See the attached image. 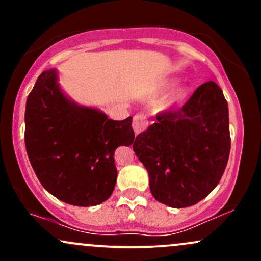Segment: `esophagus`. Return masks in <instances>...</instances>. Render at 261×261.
Masks as SVG:
<instances>
[{
    "label": "esophagus",
    "mask_w": 261,
    "mask_h": 261,
    "mask_svg": "<svg viewBox=\"0 0 261 261\" xmlns=\"http://www.w3.org/2000/svg\"><path fill=\"white\" fill-rule=\"evenodd\" d=\"M147 125H148V121L145 115H142V114H136V115L134 116L133 128L136 135H139L142 133V131H145V128L147 127Z\"/></svg>",
    "instance_id": "34e87169"
}]
</instances>
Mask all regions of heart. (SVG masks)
<instances>
[{
	"instance_id": "heart-1",
	"label": "heart",
	"mask_w": 261,
	"mask_h": 261,
	"mask_svg": "<svg viewBox=\"0 0 261 261\" xmlns=\"http://www.w3.org/2000/svg\"><path fill=\"white\" fill-rule=\"evenodd\" d=\"M170 86H172V83H169V82L163 83V85H161L160 87H158L155 93H157V94H161V93L167 91V89H168ZM187 95H188V88H185V87H181V88H179L178 91H176L174 94H173L172 97L169 98L168 103H167V104L169 106V104H173V103H180V101H182L185 99V98H187Z\"/></svg>"
}]
</instances>
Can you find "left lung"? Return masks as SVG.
I'll return each mask as SVG.
<instances>
[{"instance_id": "obj_1", "label": "left lung", "mask_w": 261, "mask_h": 261, "mask_svg": "<svg viewBox=\"0 0 261 261\" xmlns=\"http://www.w3.org/2000/svg\"><path fill=\"white\" fill-rule=\"evenodd\" d=\"M133 148L147 169L157 201L174 208L195 205L217 187L230 151L228 104L214 81L179 109L162 112Z\"/></svg>"}]
</instances>
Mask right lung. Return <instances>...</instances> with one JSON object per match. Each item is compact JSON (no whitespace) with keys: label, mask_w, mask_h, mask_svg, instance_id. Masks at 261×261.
Returning a JSON list of instances; mask_svg holds the SVG:
<instances>
[{"label":"right lung","mask_w":261,"mask_h":261,"mask_svg":"<svg viewBox=\"0 0 261 261\" xmlns=\"http://www.w3.org/2000/svg\"><path fill=\"white\" fill-rule=\"evenodd\" d=\"M25 148L41 185L74 206L99 205L115 188L114 152L133 145V116L112 120L61 92L56 70L44 71L25 106Z\"/></svg>","instance_id":"1"}]
</instances>
